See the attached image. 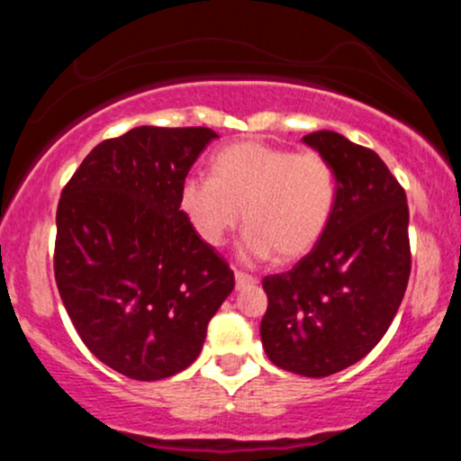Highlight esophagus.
<instances>
[{
	"label": "esophagus",
	"mask_w": 461,
	"mask_h": 461,
	"mask_svg": "<svg viewBox=\"0 0 461 461\" xmlns=\"http://www.w3.org/2000/svg\"><path fill=\"white\" fill-rule=\"evenodd\" d=\"M253 284H258V279L253 277V275L242 273V271H236V288H238V290L247 288V285H253Z\"/></svg>",
	"instance_id": "esophagus-1"
}]
</instances>
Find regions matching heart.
<instances>
[{
    "mask_svg": "<svg viewBox=\"0 0 461 461\" xmlns=\"http://www.w3.org/2000/svg\"><path fill=\"white\" fill-rule=\"evenodd\" d=\"M336 203L331 164L316 151L293 153L245 140L212 158L210 179L188 177L179 208L205 245L221 247L240 221L247 260L293 262L325 234Z\"/></svg>",
    "mask_w": 461,
    "mask_h": 461,
    "instance_id": "1",
    "label": "heart"
}]
</instances>
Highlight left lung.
<instances>
[{"mask_svg":"<svg viewBox=\"0 0 461 461\" xmlns=\"http://www.w3.org/2000/svg\"><path fill=\"white\" fill-rule=\"evenodd\" d=\"M303 142L331 164L336 203L308 256L288 273L264 277L260 336L275 366L327 377L370 353L403 301L410 210L403 186L373 149L330 130Z\"/></svg>","mask_w":461,"mask_h":461,"instance_id":"8db88e82","label":"left lung"}]
</instances>
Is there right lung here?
I'll use <instances>...</instances> for the list:
<instances>
[{"instance_id":"right-lung-1","label":"right lung","mask_w":461,"mask_h":461,"mask_svg":"<svg viewBox=\"0 0 461 461\" xmlns=\"http://www.w3.org/2000/svg\"><path fill=\"white\" fill-rule=\"evenodd\" d=\"M210 128H142L99 142L62 188L58 293L105 366L139 382L188 368L234 271L179 210V190Z\"/></svg>"}]
</instances>
